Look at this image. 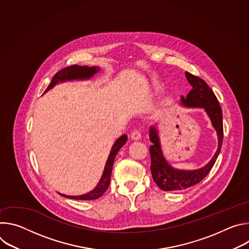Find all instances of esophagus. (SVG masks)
Returning a JSON list of instances; mask_svg holds the SVG:
<instances>
[{"label":"esophagus","mask_w":249,"mask_h":249,"mask_svg":"<svg viewBox=\"0 0 249 249\" xmlns=\"http://www.w3.org/2000/svg\"><path fill=\"white\" fill-rule=\"evenodd\" d=\"M131 138L132 140H140L141 139V133L138 131V130H134L132 133H131Z\"/></svg>","instance_id":"1"}]
</instances>
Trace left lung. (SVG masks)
Returning <instances> with one entry per match:
<instances>
[{"label":"left lung","instance_id":"8db88e82","mask_svg":"<svg viewBox=\"0 0 249 249\" xmlns=\"http://www.w3.org/2000/svg\"><path fill=\"white\" fill-rule=\"evenodd\" d=\"M185 76L192 86V89L185 98L183 96L181 97L182 104L190 107H202L206 110L213 126L218 133L219 147L214 158L204 167L196 170L175 169L166 162L161 153L157 130L152 127L150 130V140L153 143V145L150 146L151 171L154 181L163 191L184 190L201 182L214 166L223 144V113L217 96L201 78L188 72L185 73Z\"/></svg>","mask_w":249,"mask_h":249}]
</instances>
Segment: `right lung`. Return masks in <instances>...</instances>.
<instances>
[{
	"label": "right lung",
	"instance_id": "add662e5",
	"mask_svg": "<svg viewBox=\"0 0 249 249\" xmlns=\"http://www.w3.org/2000/svg\"><path fill=\"white\" fill-rule=\"evenodd\" d=\"M98 69L96 67H86V66H78V65H73L70 67H66L62 70H60L58 73L55 74L53 77L50 85L46 89L45 91H48L50 89H52L58 82H64L67 80H83V79H89L92 77ZM127 142V136L123 135L121 136L113 145L111 152L109 154V157L107 159V161H106L105 168L102 174V177L100 181L98 182L97 186L90 191L88 194L81 195V196H67L63 195L62 196L70 199H75V200H94L103 195V193L107 190L109 183H110V178H111V172H112V167L114 163V159L118 153V151L126 144Z\"/></svg>",
	"mask_w": 249,
	"mask_h": 249
}]
</instances>
